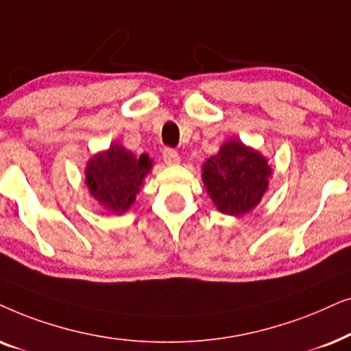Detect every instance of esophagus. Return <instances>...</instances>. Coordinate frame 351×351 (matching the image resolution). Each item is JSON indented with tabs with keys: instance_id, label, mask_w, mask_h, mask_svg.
Masks as SVG:
<instances>
[{
	"instance_id": "esophagus-1",
	"label": "esophagus",
	"mask_w": 351,
	"mask_h": 351,
	"mask_svg": "<svg viewBox=\"0 0 351 351\" xmlns=\"http://www.w3.org/2000/svg\"><path fill=\"white\" fill-rule=\"evenodd\" d=\"M163 162L167 165H176V163H180V154L175 149H165L163 151Z\"/></svg>"
}]
</instances>
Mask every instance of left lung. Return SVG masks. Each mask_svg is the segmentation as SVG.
I'll return each mask as SVG.
<instances>
[{
    "mask_svg": "<svg viewBox=\"0 0 351 351\" xmlns=\"http://www.w3.org/2000/svg\"><path fill=\"white\" fill-rule=\"evenodd\" d=\"M271 175L268 158L239 138L223 143L202 165V183L208 197L219 212L231 217L250 213L261 202Z\"/></svg>",
    "mask_w": 351,
    "mask_h": 351,
    "instance_id": "1",
    "label": "left lung"
}]
</instances>
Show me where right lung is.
<instances>
[{"label":"right lung","instance_id":"right-lung-1","mask_svg":"<svg viewBox=\"0 0 351 351\" xmlns=\"http://www.w3.org/2000/svg\"><path fill=\"white\" fill-rule=\"evenodd\" d=\"M152 170L147 154L136 157L119 143L101 151L86 162L85 183L90 195L107 212H128Z\"/></svg>","mask_w":351,"mask_h":351}]
</instances>
